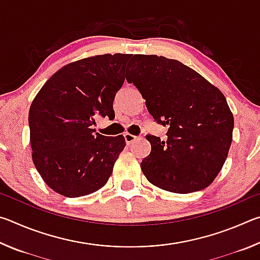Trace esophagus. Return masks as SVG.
<instances>
[{
	"label": "esophagus",
	"instance_id": "esophagus-1",
	"mask_svg": "<svg viewBox=\"0 0 260 260\" xmlns=\"http://www.w3.org/2000/svg\"><path fill=\"white\" fill-rule=\"evenodd\" d=\"M124 138H125V141H126L127 144H131L132 142H134V141L136 140V136L135 135H132L129 133H126L124 135Z\"/></svg>",
	"mask_w": 260,
	"mask_h": 260
}]
</instances>
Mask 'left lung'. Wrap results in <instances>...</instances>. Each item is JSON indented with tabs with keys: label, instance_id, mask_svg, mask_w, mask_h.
I'll use <instances>...</instances> for the list:
<instances>
[{
	"label": "left lung",
	"instance_id": "obj_1",
	"mask_svg": "<svg viewBox=\"0 0 260 260\" xmlns=\"http://www.w3.org/2000/svg\"><path fill=\"white\" fill-rule=\"evenodd\" d=\"M127 81L138 88L167 140L147 135L151 152L141 162L149 182L188 193L212 183L233 140L234 117L226 98L200 73L175 59L134 55Z\"/></svg>",
	"mask_w": 260,
	"mask_h": 260
}]
</instances>
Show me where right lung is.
Here are the masks:
<instances>
[{
	"mask_svg": "<svg viewBox=\"0 0 260 260\" xmlns=\"http://www.w3.org/2000/svg\"><path fill=\"white\" fill-rule=\"evenodd\" d=\"M131 57L105 54L65 65L30 104L32 159L43 181L60 195H89L112 174L125 139L95 133L93 125L98 116H114L113 100Z\"/></svg>",
	"mask_w": 260,
	"mask_h": 260,
	"instance_id": "1",
	"label": "right lung"
}]
</instances>
